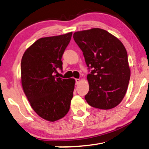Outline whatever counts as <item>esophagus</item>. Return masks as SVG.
Instances as JSON below:
<instances>
[{
    "label": "esophagus",
    "instance_id": "obj_1",
    "mask_svg": "<svg viewBox=\"0 0 149 149\" xmlns=\"http://www.w3.org/2000/svg\"><path fill=\"white\" fill-rule=\"evenodd\" d=\"M80 81V79H75V84H78Z\"/></svg>",
    "mask_w": 149,
    "mask_h": 149
}]
</instances>
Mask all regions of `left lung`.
Returning <instances> with one entry per match:
<instances>
[{
	"mask_svg": "<svg viewBox=\"0 0 149 149\" xmlns=\"http://www.w3.org/2000/svg\"><path fill=\"white\" fill-rule=\"evenodd\" d=\"M74 39L82 50L88 69L89 90L85 99L90 106L108 110L123 100L130 79L127 53L119 39L106 30L77 31Z\"/></svg>",
	"mask_w": 149,
	"mask_h": 149,
	"instance_id": "left-lung-1",
	"label": "left lung"
}]
</instances>
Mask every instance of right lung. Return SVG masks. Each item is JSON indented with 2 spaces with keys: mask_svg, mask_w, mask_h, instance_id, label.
Listing matches in <instances>:
<instances>
[{
  "mask_svg": "<svg viewBox=\"0 0 149 149\" xmlns=\"http://www.w3.org/2000/svg\"><path fill=\"white\" fill-rule=\"evenodd\" d=\"M72 32L41 38L22 56V87L30 105L40 117L49 122L61 119L68 112L74 90V79L58 77L62 70V56Z\"/></svg>",
  "mask_w": 149,
  "mask_h": 149,
  "instance_id": "1",
  "label": "right lung"
}]
</instances>
